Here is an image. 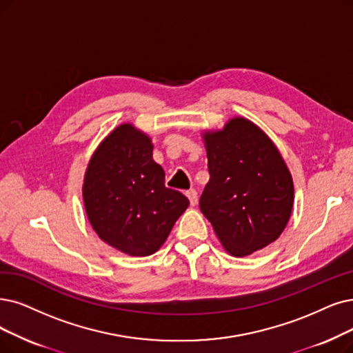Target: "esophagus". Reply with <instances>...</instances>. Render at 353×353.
Listing matches in <instances>:
<instances>
[{
  "label": "esophagus",
  "mask_w": 353,
  "mask_h": 353,
  "mask_svg": "<svg viewBox=\"0 0 353 353\" xmlns=\"http://www.w3.org/2000/svg\"><path fill=\"white\" fill-rule=\"evenodd\" d=\"M187 196H188V200H190V204H191V205H195L196 203H199V192H196L195 190L187 191Z\"/></svg>",
  "instance_id": "obj_1"
}]
</instances>
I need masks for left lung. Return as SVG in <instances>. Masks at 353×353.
<instances>
[{
    "instance_id": "1",
    "label": "left lung",
    "mask_w": 353,
    "mask_h": 353,
    "mask_svg": "<svg viewBox=\"0 0 353 353\" xmlns=\"http://www.w3.org/2000/svg\"><path fill=\"white\" fill-rule=\"evenodd\" d=\"M210 181L200 208L232 256L243 258L275 242L294 205L290 169L255 123L233 117L221 130H205Z\"/></svg>"
}]
</instances>
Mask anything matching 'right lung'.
I'll return each instance as SVG.
<instances>
[{"mask_svg":"<svg viewBox=\"0 0 353 353\" xmlns=\"http://www.w3.org/2000/svg\"><path fill=\"white\" fill-rule=\"evenodd\" d=\"M152 139L123 123L98 145L83 175L87 217L103 242L130 256L159 250L190 201L165 187Z\"/></svg>","mask_w":353,"mask_h":353,"instance_id":"add662e5","label":"right lung"}]
</instances>
